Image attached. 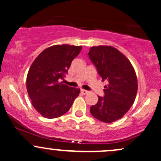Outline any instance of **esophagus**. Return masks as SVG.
<instances>
[{
    "label": "esophagus",
    "mask_w": 161,
    "mask_h": 161,
    "mask_svg": "<svg viewBox=\"0 0 161 161\" xmlns=\"http://www.w3.org/2000/svg\"><path fill=\"white\" fill-rule=\"evenodd\" d=\"M81 93H82V95H86V94L88 93V91H87V90H85V89H81Z\"/></svg>",
    "instance_id": "obj_1"
}]
</instances>
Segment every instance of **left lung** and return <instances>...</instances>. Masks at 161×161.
Masks as SVG:
<instances>
[{"label":"left lung","instance_id":"8db88e82","mask_svg":"<svg viewBox=\"0 0 161 161\" xmlns=\"http://www.w3.org/2000/svg\"><path fill=\"white\" fill-rule=\"evenodd\" d=\"M104 86V96L91 107L92 115L98 120L110 123L121 119L133 104L138 91L136 72L126 57L111 46H94L88 52Z\"/></svg>","mask_w":161,"mask_h":161}]
</instances>
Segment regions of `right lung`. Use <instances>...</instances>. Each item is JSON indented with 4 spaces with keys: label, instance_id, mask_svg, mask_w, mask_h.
<instances>
[{
    "label": "right lung",
    "instance_id": "1",
    "mask_svg": "<svg viewBox=\"0 0 161 161\" xmlns=\"http://www.w3.org/2000/svg\"><path fill=\"white\" fill-rule=\"evenodd\" d=\"M82 46L53 45L44 50L29 68L26 88L34 108L44 117L64 115L71 108L80 89L63 84L71 63Z\"/></svg>",
    "mask_w": 161,
    "mask_h": 161
}]
</instances>
